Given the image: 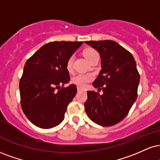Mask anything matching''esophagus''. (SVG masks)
I'll list each match as a JSON object with an SVG mask.
<instances>
[{
  "instance_id": "obj_1",
  "label": "esophagus",
  "mask_w": 160,
  "mask_h": 160,
  "mask_svg": "<svg viewBox=\"0 0 160 160\" xmlns=\"http://www.w3.org/2000/svg\"><path fill=\"white\" fill-rule=\"evenodd\" d=\"M77 90H78V92H81V91H84V90L82 89V88H77Z\"/></svg>"
}]
</instances>
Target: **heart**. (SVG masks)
I'll return each instance as SVG.
<instances>
[{"mask_svg":"<svg viewBox=\"0 0 160 160\" xmlns=\"http://www.w3.org/2000/svg\"><path fill=\"white\" fill-rule=\"evenodd\" d=\"M83 54L85 58L88 61L91 60L92 57L95 55L98 54L97 52L92 48H86L83 51ZM74 56H71L70 58L68 59L66 62V69L68 70V72H71L72 70V63H73ZM93 75L91 73H85V74H78L77 75L72 78V82L78 86V88H84L88 86V84L90 83L91 81L93 79Z\"/></svg>","mask_w":160,"mask_h":160,"instance_id":"heart-1","label":"heart"}]
</instances>
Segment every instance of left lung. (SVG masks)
<instances>
[{
	"label": "left lung",
	"instance_id": "obj_1",
	"mask_svg": "<svg viewBox=\"0 0 160 160\" xmlns=\"http://www.w3.org/2000/svg\"><path fill=\"white\" fill-rule=\"evenodd\" d=\"M84 43L97 50L101 56L102 70L92 86L103 91L102 95L88 91L85 111L98 125H114L125 119L137 98L139 73L134 58L116 41Z\"/></svg>",
	"mask_w": 160,
	"mask_h": 160
}]
</instances>
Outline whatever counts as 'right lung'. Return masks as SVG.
Returning a JSON list of instances; mask_svg holds the SVG:
<instances>
[{"instance_id":"obj_1","label":"right lung","mask_w":160,"mask_h":160,"mask_svg":"<svg viewBox=\"0 0 160 160\" xmlns=\"http://www.w3.org/2000/svg\"><path fill=\"white\" fill-rule=\"evenodd\" d=\"M82 44V41L47 43L25 63L19 82L21 105L35 125L48 129L64 119L68 105L77 92L75 84L64 87L70 79L66 62Z\"/></svg>"}]
</instances>
